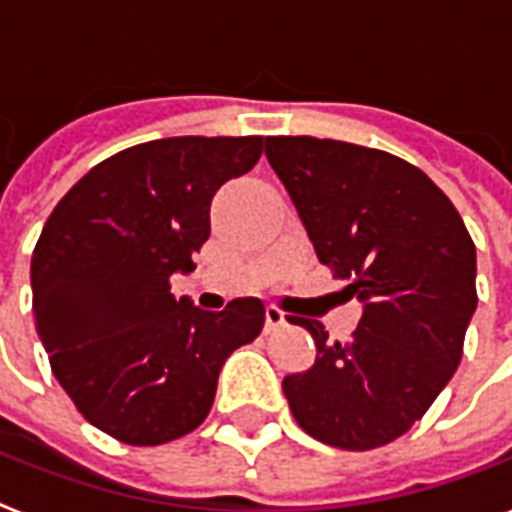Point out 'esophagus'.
I'll return each instance as SVG.
<instances>
[{
  "mask_svg": "<svg viewBox=\"0 0 512 512\" xmlns=\"http://www.w3.org/2000/svg\"><path fill=\"white\" fill-rule=\"evenodd\" d=\"M284 323V310H278L276 305H268V310H265V331H276V328H281Z\"/></svg>",
  "mask_w": 512,
  "mask_h": 512,
  "instance_id": "obj_1",
  "label": "esophagus"
}]
</instances>
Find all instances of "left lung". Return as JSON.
<instances>
[{
    "instance_id": "obj_1",
    "label": "left lung",
    "mask_w": 512,
    "mask_h": 512,
    "mask_svg": "<svg viewBox=\"0 0 512 512\" xmlns=\"http://www.w3.org/2000/svg\"><path fill=\"white\" fill-rule=\"evenodd\" d=\"M265 155L292 194L315 255L363 302L347 342L313 318L318 357L284 378L294 421L339 450L384 447L434 405L463 357L476 294V247L421 168L381 149L270 136Z\"/></svg>"
}]
</instances>
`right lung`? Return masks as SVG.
I'll return each mask as SVG.
<instances>
[{
  "instance_id": "obj_1",
  "label": "right lung",
  "mask_w": 512,
  "mask_h": 512,
  "mask_svg": "<svg viewBox=\"0 0 512 512\" xmlns=\"http://www.w3.org/2000/svg\"><path fill=\"white\" fill-rule=\"evenodd\" d=\"M263 136H173L128 147L57 202L31 257L33 318L78 413L157 447L205 421L228 355L265 323L257 297L207 313L170 294L210 236L215 191L255 168Z\"/></svg>"
}]
</instances>
